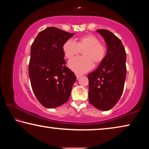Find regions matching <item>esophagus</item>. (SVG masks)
Wrapping results in <instances>:
<instances>
[{"label": "esophagus", "mask_w": 149, "mask_h": 149, "mask_svg": "<svg viewBox=\"0 0 149 149\" xmlns=\"http://www.w3.org/2000/svg\"><path fill=\"white\" fill-rule=\"evenodd\" d=\"M75 75H76V77H77V79H79V77H81V75H79V74H75Z\"/></svg>", "instance_id": "34e87169"}]
</instances>
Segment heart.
<instances>
[{
	"mask_svg": "<svg viewBox=\"0 0 149 149\" xmlns=\"http://www.w3.org/2000/svg\"><path fill=\"white\" fill-rule=\"evenodd\" d=\"M81 51H84V57L74 58L69 62L70 69L77 74H84L91 70L93 63L95 65L100 64L107 54L106 46L93 34L79 37L77 43L68 40L63 45V54L69 60L79 55Z\"/></svg>",
	"mask_w": 149,
	"mask_h": 149,
	"instance_id": "heart-1",
	"label": "heart"
}]
</instances>
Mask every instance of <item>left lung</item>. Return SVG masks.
I'll return each instance as SVG.
<instances>
[{
    "mask_svg": "<svg viewBox=\"0 0 149 149\" xmlns=\"http://www.w3.org/2000/svg\"><path fill=\"white\" fill-rule=\"evenodd\" d=\"M107 44V54L94 72L89 74V101L95 108L108 111L117 104L123 91L127 55L121 41L107 30H97Z\"/></svg>",
    "mask_w": 149,
    "mask_h": 149,
    "instance_id": "1",
    "label": "left lung"
}]
</instances>
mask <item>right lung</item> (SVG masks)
I'll list each match as a JSON object with an SVG mask.
<instances>
[{"label":"right lung","mask_w":149,"mask_h":149,"mask_svg":"<svg viewBox=\"0 0 149 149\" xmlns=\"http://www.w3.org/2000/svg\"><path fill=\"white\" fill-rule=\"evenodd\" d=\"M74 35L49 27L38 34L31 46L30 84L37 100L46 108L59 107L69 100L76 76L65 65L63 45Z\"/></svg>","instance_id":"right-lung-1"}]
</instances>
